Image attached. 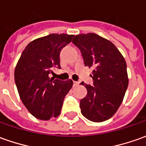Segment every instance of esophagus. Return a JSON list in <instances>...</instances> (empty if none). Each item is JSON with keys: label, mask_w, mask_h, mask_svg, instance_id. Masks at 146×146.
I'll use <instances>...</instances> for the list:
<instances>
[{"label": "esophagus", "mask_w": 146, "mask_h": 146, "mask_svg": "<svg viewBox=\"0 0 146 146\" xmlns=\"http://www.w3.org/2000/svg\"><path fill=\"white\" fill-rule=\"evenodd\" d=\"M73 85H74V86H77L79 85V82H77V81H73Z\"/></svg>", "instance_id": "obj_1"}]
</instances>
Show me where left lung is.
<instances>
[{
	"instance_id": "obj_1",
	"label": "left lung",
	"mask_w": 146,
	"mask_h": 146,
	"mask_svg": "<svg viewBox=\"0 0 146 146\" xmlns=\"http://www.w3.org/2000/svg\"><path fill=\"white\" fill-rule=\"evenodd\" d=\"M72 42L80 49L85 65L94 68V86L83 84L87 95L80 102L81 113L91 121H105L118 110L127 90L125 60L111 41L96 33L78 34Z\"/></svg>"
}]
</instances>
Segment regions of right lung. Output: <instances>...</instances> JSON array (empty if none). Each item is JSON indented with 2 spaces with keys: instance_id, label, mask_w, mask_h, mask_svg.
I'll return each mask as SVG.
<instances>
[{
  "instance_id": "right-lung-1",
  "label": "right lung",
  "mask_w": 146,
  "mask_h": 146,
  "mask_svg": "<svg viewBox=\"0 0 146 146\" xmlns=\"http://www.w3.org/2000/svg\"><path fill=\"white\" fill-rule=\"evenodd\" d=\"M73 35L52 33L33 40L21 55L14 72L21 102L36 118L47 121L60 113L72 80L50 78L53 68H60V52Z\"/></svg>"
}]
</instances>
